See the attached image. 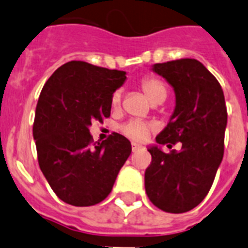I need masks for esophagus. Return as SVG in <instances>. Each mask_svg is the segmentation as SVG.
Here are the masks:
<instances>
[{"label":"esophagus","instance_id":"obj_1","mask_svg":"<svg viewBox=\"0 0 248 248\" xmlns=\"http://www.w3.org/2000/svg\"><path fill=\"white\" fill-rule=\"evenodd\" d=\"M131 148H132V152H138V150L141 149V145L138 144V142H132V144H131Z\"/></svg>","mask_w":248,"mask_h":248}]
</instances>
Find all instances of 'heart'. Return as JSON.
<instances>
[{"label": "heart", "mask_w": 248, "mask_h": 248, "mask_svg": "<svg viewBox=\"0 0 248 248\" xmlns=\"http://www.w3.org/2000/svg\"><path fill=\"white\" fill-rule=\"evenodd\" d=\"M140 88H141L145 96L152 103H156V102H162L163 103L166 100L168 90H167L166 84L159 78H155V76H145L141 80V82H140ZM121 98H122V95H121L120 90L113 93L112 99H110V103H112L113 108L120 107ZM121 131L130 139H134V140H144L146 138V135L149 134V131H150V126L148 124L142 122V121L131 120L121 127Z\"/></svg>", "instance_id": "1"}]
</instances>
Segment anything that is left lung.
Returning <instances> with one entry per match:
<instances>
[{
	"label": "left lung",
	"instance_id": "obj_1",
	"mask_svg": "<svg viewBox=\"0 0 248 248\" xmlns=\"http://www.w3.org/2000/svg\"><path fill=\"white\" fill-rule=\"evenodd\" d=\"M173 86L176 108L156 142L180 152L167 154L149 148L152 163L145 170V191L160 210L180 214L208 195L224 154L227 107L222 86L201 62L181 58L153 67Z\"/></svg>",
	"mask_w": 248,
	"mask_h": 248
}]
</instances>
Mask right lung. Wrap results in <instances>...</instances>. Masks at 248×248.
Instances as JSON below:
<instances>
[{"mask_svg": "<svg viewBox=\"0 0 248 248\" xmlns=\"http://www.w3.org/2000/svg\"><path fill=\"white\" fill-rule=\"evenodd\" d=\"M126 72L70 61L44 84L35 108L33 136L38 163L62 201L92 206L103 201L131 154V142L113 132L94 142L93 121L110 116V99Z\"/></svg>", "mask_w": 248, "mask_h": 248, "instance_id": "1", "label": "right lung"}]
</instances>
